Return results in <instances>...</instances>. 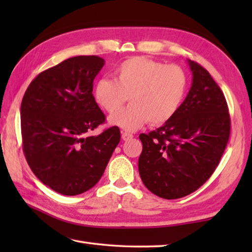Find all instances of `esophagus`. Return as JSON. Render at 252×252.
I'll return each instance as SVG.
<instances>
[{
	"instance_id": "34e87169",
	"label": "esophagus",
	"mask_w": 252,
	"mask_h": 252,
	"mask_svg": "<svg viewBox=\"0 0 252 252\" xmlns=\"http://www.w3.org/2000/svg\"><path fill=\"white\" fill-rule=\"evenodd\" d=\"M122 140L123 141H129V140H131V138L133 137V135L131 134V133H129V132H122Z\"/></svg>"
}]
</instances>
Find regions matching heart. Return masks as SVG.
<instances>
[{"label":"heart","mask_w":252,"mask_h":252,"mask_svg":"<svg viewBox=\"0 0 252 252\" xmlns=\"http://www.w3.org/2000/svg\"><path fill=\"white\" fill-rule=\"evenodd\" d=\"M186 74L176 65L132 57L115 69V79L95 83L94 97L109 114L121 108L129 96L131 104L110 117V123L126 131H136L148 121L163 125L172 118L184 98Z\"/></svg>","instance_id":"b5f03b06"}]
</instances>
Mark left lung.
Listing matches in <instances>:
<instances>
[{
    "label": "left lung",
    "instance_id": "obj_1",
    "mask_svg": "<svg viewBox=\"0 0 252 252\" xmlns=\"http://www.w3.org/2000/svg\"><path fill=\"white\" fill-rule=\"evenodd\" d=\"M191 88L162 126L140 134L138 172L144 185L164 199L199 189L215 172L231 133L226 99L205 68L189 61Z\"/></svg>",
    "mask_w": 252,
    "mask_h": 252
}]
</instances>
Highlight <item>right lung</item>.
<instances>
[{
  "instance_id": "obj_1",
  "label": "right lung",
  "mask_w": 252,
  "mask_h": 252,
  "mask_svg": "<svg viewBox=\"0 0 252 252\" xmlns=\"http://www.w3.org/2000/svg\"><path fill=\"white\" fill-rule=\"evenodd\" d=\"M104 63L94 55L68 58L37 74L21 101L27 162L42 183L62 195L92 189L120 142L118 126L89 135L106 119L92 94Z\"/></svg>"
}]
</instances>
